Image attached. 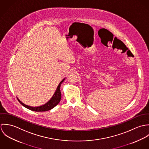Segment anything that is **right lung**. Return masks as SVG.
<instances>
[{
  "label": "right lung",
  "instance_id": "add662e5",
  "mask_svg": "<svg viewBox=\"0 0 149 149\" xmlns=\"http://www.w3.org/2000/svg\"><path fill=\"white\" fill-rule=\"evenodd\" d=\"M64 80H65V79H64L60 83V84H58L57 88V89H56L54 94L53 95V96H52L51 99L48 102H47L46 104H45L44 105H42L41 106L36 107L29 106H27V105L23 104V103H22L18 98H17V99L23 106L27 108V109H29L30 110L33 111L43 112V111H46L50 110L51 109L53 108L54 107L56 106L60 103V102L61 100V91H60V86H61V84L63 83V82L64 81Z\"/></svg>",
  "mask_w": 149,
  "mask_h": 149
}]
</instances>
